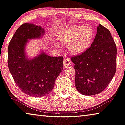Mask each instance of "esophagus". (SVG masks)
<instances>
[{
    "label": "esophagus",
    "instance_id": "34e87169",
    "mask_svg": "<svg viewBox=\"0 0 125 125\" xmlns=\"http://www.w3.org/2000/svg\"><path fill=\"white\" fill-rule=\"evenodd\" d=\"M72 63V62L70 61V59L68 58H64V60H63V64H64V66L66 67L67 66H70V65Z\"/></svg>",
    "mask_w": 125,
    "mask_h": 125
}]
</instances>
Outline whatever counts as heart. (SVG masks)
I'll use <instances>...</instances> for the list:
<instances>
[{
	"label": "heart",
	"instance_id": "1",
	"mask_svg": "<svg viewBox=\"0 0 125 125\" xmlns=\"http://www.w3.org/2000/svg\"><path fill=\"white\" fill-rule=\"evenodd\" d=\"M94 35V31L91 27L76 25L63 29L59 33L58 39L62 44H67L71 53L80 54L86 52L90 47ZM55 45H59L57 43Z\"/></svg>",
	"mask_w": 125,
	"mask_h": 125
}]
</instances>
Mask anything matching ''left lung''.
Here are the masks:
<instances>
[{"label": "left lung", "mask_w": 125, "mask_h": 125, "mask_svg": "<svg viewBox=\"0 0 125 125\" xmlns=\"http://www.w3.org/2000/svg\"><path fill=\"white\" fill-rule=\"evenodd\" d=\"M116 54V44L110 31L100 24L91 47L71 58L76 71L77 90L86 96L102 92L115 74Z\"/></svg>", "instance_id": "left-lung-1"}]
</instances>
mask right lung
Instances as JSON below:
<instances>
[{
  "instance_id": "1",
  "label": "right lung",
  "mask_w": 125,
  "mask_h": 125,
  "mask_svg": "<svg viewBox=\"0 0 125 125\" xmlns=\"http://www.w3.org/2000/svg\"><path fill=\"white\" fill-rule=\"evenodd\" d=\"M44 29L32 23L20 26L10 41L8 63L15 83L31 97H42L53 90L55 79L63 68V57H51L44 51L28 58L25 47L29 40L43 37Z\"/></svg>"
}]
</instances>
